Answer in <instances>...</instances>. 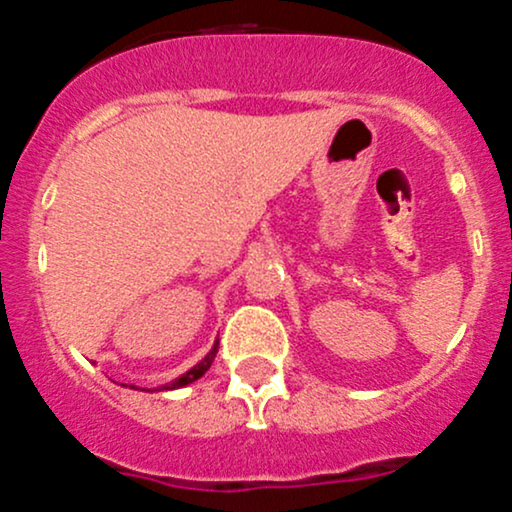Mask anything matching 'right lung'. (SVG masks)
I'll return each instance as SVG.
<instances>
[{
	"label": "right lung",
	"mask_w": 512,
	"mask_h": 512,
	"mask_svg": "<svg viewBox=\"0 0 512 512\" xmlns=\"http://www.w3.org/2000/svg\"><path fill=\"white\" fill-rule=\"evenodd\" d=\"M216 352H218V342H216V345L211 347V352H209V355H206L204 359H201V362L196 364L194 369H189L187 374H184V376H179V379L174 381V384L170 386V389H179V386H187V384H192V381L199 379V376H204L206 372H209V367H211L213 357H216Z\"/></svg>",
	"instance_id": "right-lung-1"
}]
</instances>
